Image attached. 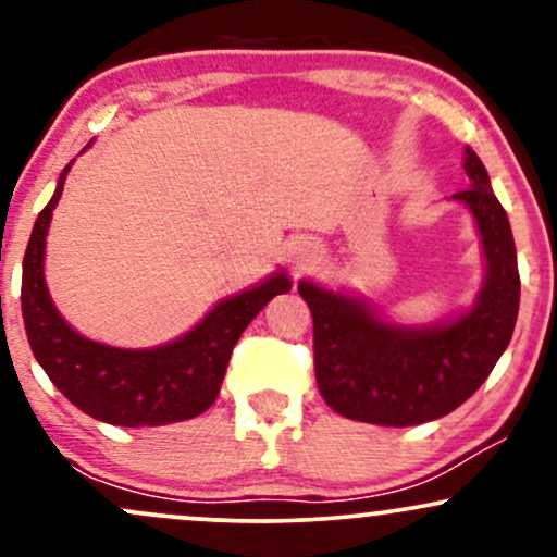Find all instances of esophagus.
Returning a JSON list of instances; mask_svg holds the SVG:
<instances>
[{
	"mask_svg": "<svg viewBox=\"0 0 557 557\" xmlns=\"http://www.w3.org/2000/svg\"><path fill=\"white\" fill-rule=\"evenodd\" d=\"M317 253H319V251H317L314 246H300L298 251H296V267H298V270H304V267L314 264Z\"/></svg>",
	"mask_w": 557,
	"mask_h": 557,
	"instance_id": "34e87169",
	"label": "esophagus"
}]
</instances>
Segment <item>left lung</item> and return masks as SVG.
Instances as JSON below:
<instances>
[{"instance_id": "obj_1", "label": "left lung", "mask_w": 557, "mask_h": 557, "mask_svg": "<svg viewBox=\"0 0 557 557\" xmlns=\"http://www.w3.org/2000/svg\"><path fill=\"white\" fill-rule=\"evenodd\" d=\"M463 170L471 188L453 198L474 212L487 257V283L469 314L445 327L403 330L374 319L359 300L298 285L314 319L319 393L345 419L413 426L445 417L482 387L508 348L521 296L513 233L471 146Z\"/></svg>"}]
</instances>
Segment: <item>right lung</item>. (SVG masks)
Here are the masks:
<instances>
[{"instance_id":"obj_1","label":"right lung","mask_w":557,"mask_h":557,"mask_svg":"<svg viewBox=\"0 0 557 557\" xmlns=\"http://www.w3.org/2000/svg\"><path fill=\"white\" fill-rule=\"evenodd\" d=\"M67 168L52 201L38 214L23 257L21 306L36 361L73 406L107 424L159 426L198 417L220 395L243 330L277 293L290 290V283L277 274L253 290L222 300L196 330L162 348L120 350L86 341L57 314L44 285V243Z\"/></svg>"}]
</instances>
